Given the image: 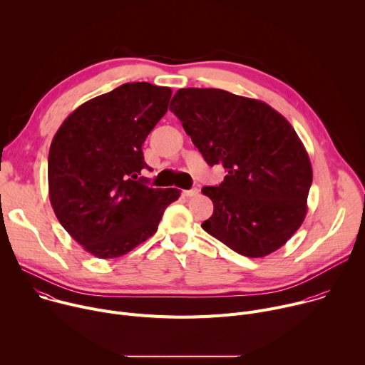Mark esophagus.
Wrapping results in <instances>:
<instances>
[{
    "label": "esophagus",
    "instance_id": "esophagus-1",
    "mask_svg": "<svg viewBox=\"0 0 365 365\" xmlns=\"http://www.w3.org/2000/svg\"><path fill=\"white\" fill-rule=\"evenodd\" d=\"M183 195H185V196H187V197L197 196V195H199V189L193 187V189H189V190H183Z\"/></svg>",
    "mask_w": 365,
    "mask_h": 365
}]
</instances>
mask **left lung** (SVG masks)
Wrapping results in <instances>:
<instances>
[{
    "instance_id": "left-lung-1",
    "label": "left lung",
    "mask_w": 365,
    "mask_h": 365,
    "mask_svg": "<svg viewBox=\"0 0 365 365\" xmlns=\"http://www.w3.org/2000/svg\"><path fill=\"white\" fill-rule=\"evenodd\" d=\"M170 111L205 162L228 175L202 193L214 214L202 228L235 252L258 258L284 245L307 212L312 165L290 123L269 103L224 89H179Z\"/></svg>"
}]
</instances>
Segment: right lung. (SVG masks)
Returning <instances> with one entry per match:
<instances>
[{
    "label": "right lung",
    "instance_id": "obj_1",
    "mask_svg": "<svg viewBox=\"0 0 365 365\" xmlns=\"http://www.w3.org/2000/svg\"><path fill=\"white\" fill-rule=\"evenodd\" d=\"M172 89L124 83L78 107L51 140L48 197L56 218L85 251L117 258L158 231L175 187L138 179L147 168L143 143L168 113Z\"/></svg>",
    "mask_w": 365,
    "mask_h": 365
}]
</instances>
